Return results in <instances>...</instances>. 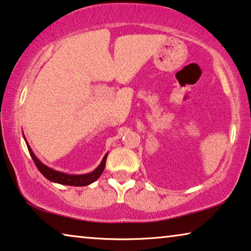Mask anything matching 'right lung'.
Here are the masks:
<instances>
[{"mask_svg":"<svg viewBox=\"0 0 251 251\" xmlns=\"http://www.w3.org/2000/svg\"><path fill=\"white\" fill-rule=\"evenodd\" d=\"M27 147H28L29 154H30L32 161H34V163H35V165L37 166L39 172H41L43 176L46 177V179H49L50 181H53V182L67 184V186L82 187V186H88V184L93 183L94 181H96L97 179H99V177L100 176V174L103 173V171L105 169V163H106V157H107V154H106L104 156L103 161H101L99 168H97L95 171H93L92 173L83 174V176H69V174L57 172V171H54L52 169L47 168L46 165L43 164V163L39 161L37 157H36L35 154L31 151V148L28 146V144H27Z\"/></svg>","mask_w":251,"mask_h":251,"instance_id":"right-lung-1","label":"right lung"}]
</instances>
